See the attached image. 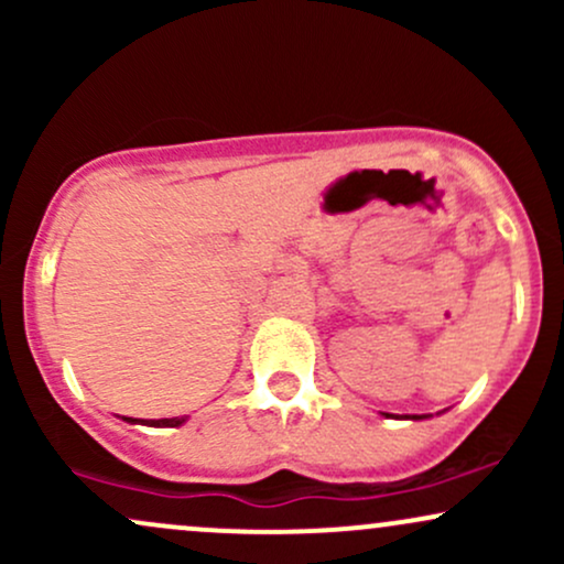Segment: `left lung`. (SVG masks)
<instances>
[{
	"label": "left lung",
	"mask_w": 564,
	"mask_h": 564,
	"mask_svg": "<svg viewBox=\"0 0 564 564\" xmlns=\"http://www.w3.org/2000/svg\"><path fill=\"white\" fill-rule=\"evenodd\" d=\"M387 416H390V413H387ZM403 419H411V422H419V419H426V413H408V416H403Z\"/></svg>",
	"instance_id": "1"
}]
</instances>
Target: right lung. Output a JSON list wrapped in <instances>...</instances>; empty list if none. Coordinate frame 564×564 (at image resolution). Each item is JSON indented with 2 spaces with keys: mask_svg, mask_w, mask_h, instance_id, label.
Returning a JSON list of instances; mask_svg holds the SVG:
<instances>
[{
  "mask_svg": "<svg viewBox=\"0 0 564 564\" xmlns=\"http://www.w3.org/2000/svg\"><path fill=\"white\" fill-rule=\"evenodd\" d=\"M129 424H145V426H180L187 422V416H174V419H129L121 416Z\"/></svg>",
  "mask_w": 564,
  "mask_h": 564,
  "instance_id": "1",
  "label": "right lung"
}]
</instances>
